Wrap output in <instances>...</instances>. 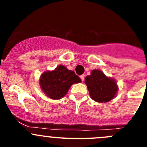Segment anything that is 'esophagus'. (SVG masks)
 I'll return each mask as SVG.
<instances>
[{
	"instance_id": "1",
	"label": "esophagus",
	"mask_w": 147,
	"mask_h": 147,
	"mask_svg": "<svg viewBox=\"0 0 147 147\" xmlns=\"http://www.w3.org/2000/svg\"><path fill=\"white\" fill-rule=\"evenodd\" d=\"M80 79L82 80V81L83 82V81H84V75H80Z\"/></svg>"
}]
</instances>
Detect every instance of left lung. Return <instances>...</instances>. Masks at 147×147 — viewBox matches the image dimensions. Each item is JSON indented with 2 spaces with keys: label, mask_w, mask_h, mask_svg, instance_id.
Instances as JSON below:
<instances>
[{
  "label": "left lung",
  "mask_w": 147,
  "mask_h": 147,
  "mask_svg": "<svg viewBox=\"0 0 147 147\" xmlns=\"http://www.w3.org/2000/svg\"><path fill=\"white\" fill-rule=\"evenodd\" d=\"M90 95L94 101L100 103L108 102L115 98L118 91L116 80L106 76L100 69H93L91 75L85 78Z\"/></svg>",
  "instance_id": "obj_1"
}]
</instances>
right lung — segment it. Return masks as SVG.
I'll return each mask as SVG.
<instances>
[{
    "instance_id": "1",
    "label": "right lung",
    "mask_w": 147,
    "mask_h": 147,
    "mask_svg": "<svg viewBox=\"0 0 147 147\" xmlns=\"http://www.w3.org/2000/svg\"><path fill=\"white\" fill-rule=\"evenodd\" d=\"M79 82H81L80 78L73 71L61 65L53 70L44 72L39 79L42 92L53 100L63 98L72 84Z\"/></svg>"
}]
</instances>
